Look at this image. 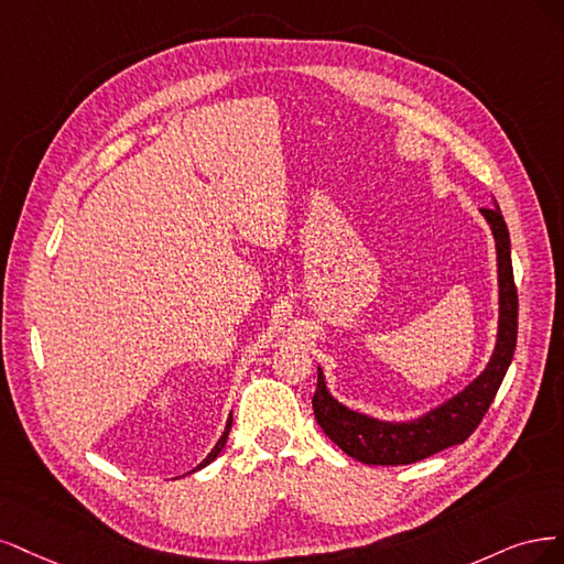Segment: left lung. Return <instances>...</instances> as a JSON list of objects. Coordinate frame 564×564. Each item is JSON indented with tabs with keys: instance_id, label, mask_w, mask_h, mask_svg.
Instances as JSON below:
<instances>
[{
	"instance_id": "1",
	"label": "left lung",
	"mask_w": 564,
	"mask_h": 564,
	"mask_svg": "<svg viewBox=\"0 0 564 564\" xmlns=\"http://www.w3.org/2000/svg\"><path fill=\"white\" fill-rule=\"evenodd\" d=\"M480 213L485 215L489 229H492L497 243L499 330L492 358L464 391L412 422H381L341 405L325 387V377L318 368V387L312 398L316 422L349 457L375 466L422 462L435 452L464 443L478 429L485 412L492 405L516 351L518 290L511 264V239H508V227L497 202L495 208H480Z\"/></svg>"
}]
</instances>
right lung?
I'll return each instance as SVG.
<instances>
[{"instance_id": "add662e5", "label": "right lung", "mask_w": 564, "mask_h": 564, "mask_svg": "<svg viewBox=\"0 0 564 564\" xmlns=\"http://www.w3.org/2000/svg\"><path fill=\"white\" fill-rule=\"evenodd\" d=\"M229 429H231V416H229V420H227V429H225V433L220 435V441H217V443H215V447L210 449V454H208V457H206V459H204L202 464H198L196 468H204V466H208V464H210V462H213V459L217 457V454H220V452H223V447H225V443H227V435H229ZM196 468H194V470H196Z\"/></svg>"}]
</instances>
